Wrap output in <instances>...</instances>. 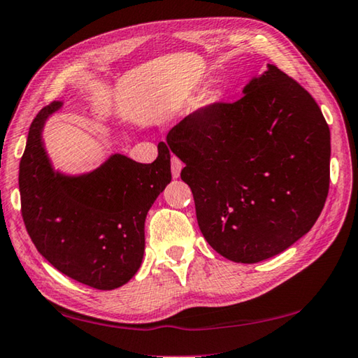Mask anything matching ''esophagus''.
Instances as JSON below:
<instances>
[{
  "label": "esophagus",
  "instance_id": "obj_1",
  "mask_svg": "<svg viewBox=\"0 0 358 358\" xmlns=\"http://www.w3.org/2000/svg\"><path fill=\"white\" fill-rule=\"evenodd\" d=\"M181 169H183V162H181L177 157L172 158V177L178 178L181 173Z\"/></svg>",
  "mask_w": 358,
  "mask_h": 358
}]
</instances>
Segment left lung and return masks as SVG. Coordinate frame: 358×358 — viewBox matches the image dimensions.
Here are the masks:
<instances>
[{
    "mask_svg": "<svg viewBox=\"0 0 358 358\" xmlns=\"http://www.w3.org/2000/svg\"><path fill=\"white\" fill-rule=\"evenodd\" d=\"M235 103L175 125L167 145L185 162L201 235L235 263L278 255L311 230L330 181V129L301 84L268 64Z\"/></svg>",
    "mask_w": 358,
    "mask_h": 358,
    "instance_id": "obj_1",
    "label": "left lung"
}]
</instances>
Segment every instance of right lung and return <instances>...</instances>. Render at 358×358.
Segmentation results:
<instances>
[{
	"label": "right lung",
	"instance_id": "add662e5",
	"mask_svg": "<svg viewBox=\"0 0 358 358\" xmlns=\"http://www.w3.org/2000/svg\"><path fill=\"white\" fill-rule=\"evenodd\" d=\"M62 101L45 106L32 120L20 161L18 186L26 230L38 253L73 280L115 289L139 271L145 250V217L171 183V152L141 164L114 153L87 173L55 171L42 131Z\"/></svg>",
	"mask_w": 358,
	"mask_h": 358
}]
</instances>
